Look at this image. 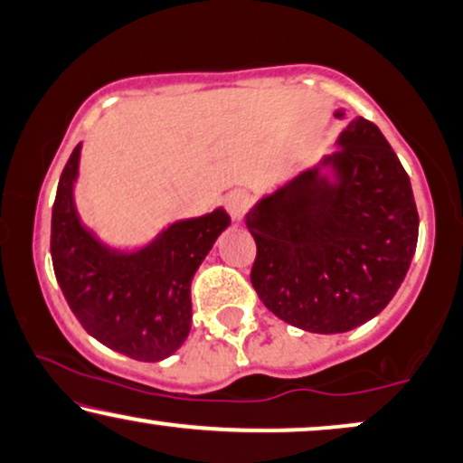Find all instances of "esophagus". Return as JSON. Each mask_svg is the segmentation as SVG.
<instances>
[{"mask_svg":"<svg viewBox=\"0 0 463 463\" xmlns=\"http://www.w3.org/2000/svg\"><path fill=\"white\" fill-rule=\"evenodd\" d=\"M251 205V199L248 193H243V190H232V193H228L224 196V207L226 212L231 213L232 220H241L245 213H248V209Z\"/></svg>","mask_w":463,"mask_h":463,"instance_id":"obj_1","label":"esophagus"}]
</instances>
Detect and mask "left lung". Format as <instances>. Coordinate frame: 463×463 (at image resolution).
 <instances>
[{"label": "left lung", "instance_id": "left-lung-1", "mask_svg": "<svg viewBox=\"0 0 463 463\" xmlns=\"http://www.w3.org/2000/svg\"><path fill=\"white\" fill-rule=\"evenodd\" d=\"M336 146L245 215L258 248L251 286L270 313L316 335L379 316L419 235L411 180L379 127L357 116Z\"/></svg>", "mask_w": 463, "mask_h": 463}]
</instances>
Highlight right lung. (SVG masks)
<instances>
[{"mask_svg":"<svg viewBox=\"0 0 463 463\" xmlns=\"http://www.w3.org/2000/svg\"><path fill=\"white\" fill-rule=\"evenodd\" d=\"M73 147L52 205L51 254L67 305L92 338L139 362H160L182 347L193 322L190 283L215 239L231 224L218 207L174 222L146 248H109L80 220Z\"/></svg>","mask_w":463,"mask_h":463,"instance_id":"add662e5","label":"right lung"}]
</instances>
